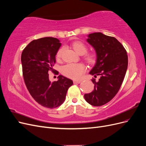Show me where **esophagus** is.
<instances>
[{"instance_id": "34e87169", "label": "esophagus", "mask_w": 146, "mask_h": 146, "mask_svg": "<svg viewBox=\"0 0 146 146\" xmlns=\"http://www.w3.org/2000/svg\"><path fill=\"white\" fill-rule=\"evenodd\" d=\"M81 82H82L81 80H74V83H81Z\"/></svg>"}]
</instances>
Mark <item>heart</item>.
I'll return each instance as SVG.
<instances>
[{
  "mask_svg": "<svg viewBox=\"0 0 146 146\" xmlns=\"http://www.w3.org/2000/svg\"><path fill=\"white\" fill-rule=\"evenodd\" d=\"M73 49L77 54L83 55L86 53L88 48L83 42L76 41L72 43ZM64 47H61L56 52V58L60 59L62 56ZM85 58L88 63L94 64L96 63L97 55L95 53H90L85 55ZM86 71L85 66L82 63H68L63 66L61 68V72L63 76L72 79H78L82 77Z\"/></svg>",
  "mask_w": 146,
  "mask_h": 146,
  "instance_id": "1",
  "label": "heart"
}]
</instances>
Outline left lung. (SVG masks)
Masks as SVG:
<instances>
[{"mask_svg": "<svg viewBox=\"0 0 146 146\" xmlns=\"http://www.w3.org/2000/svg\"><path fill=\"white\" fill-rule=\"evenodd\" d=\"M88 42L94 48L97 54L95 66L90 74L94 88L84 98L91 105L99 107L109 102L117 93L124 79L128 66L127 51L114 37L98 32L88 35Z\"/></svg>", "mask_w": 146, "mask_h": 146, "instance_id": "left-lung-1", "label": "left lung"}]
</instances>
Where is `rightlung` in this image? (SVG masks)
<instances>
[{
	"mask_svg": "<svg viewBox=\"0 0 146 146\" xmlns=\"http://www.w3.org/2000/svg\"><path fill=\"white\" fill-rule=\"evenodd\" d=\"M59 39L46 37L31 41L22 52L21 62L24 82L35 100L48 108H55L62 104L72 80L61 75L58 80L51 82L48 72L55 74L53 66L55 55L61 46Z\"/></svg>",
	"mask_w": 146,
	"mask_h": 146,
	"instance_id": "add662e5",
	"label": "right lung"
}]
</instances>
